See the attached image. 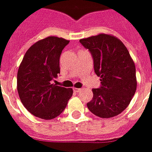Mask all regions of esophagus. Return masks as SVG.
<instances>
[{
	"instance_id": "esophagus-1",
	"label": "esophagus",
	"mask_w": 152,
	"mask_h": 152,
	"mask_svg": "<svg viewBox=\"0 0 152 152\" xmlns=\"http://www.w3.org/2000/svg\"><path fill=\"white\" fill-rule=\"evenodd\" d=\"M82 90L81 88H73V91L75 92H80V91Z\"/></svg>"
}]
</instances>
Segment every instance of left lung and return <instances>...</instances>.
<instances>
[{
  "label": "left lung",
  "mask_w": 152,
  "mask_h": 152,
  "mask_svg": "<svg viewBox=\"0 0 152 152\" xmlns=\"http://www.w3.org/2000/svg\"><path fill=\"white\" fill-rule=\"evenodd\" d=\"M80 43L88 49L94 69L100 77V86L93 88L88 110L100 118H111L124 111L137 89L136 67L130 53L121 40L108 34L82 39Z\"/></svg>",
  "instance_id": "8db88e82"
}]
</instances>
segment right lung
<instances>
[{"label": "right lung", "mask_w": 152, "mask_h": 152, "mask_svg": "<svg viewBox=\"0 0 152 152\" xmlns=\"http://www.w3.org/2000/svg\"><path fill=\"white\" fill-rule=\"evenodd\" d=\"M69 40L49 37L28 49L17 74V91L24 106L39 118L53 119L66 108L73 89L52 84L60 73L59 60Z\"/></svg>", "instance_id": "obj_1"}]
</instances>
